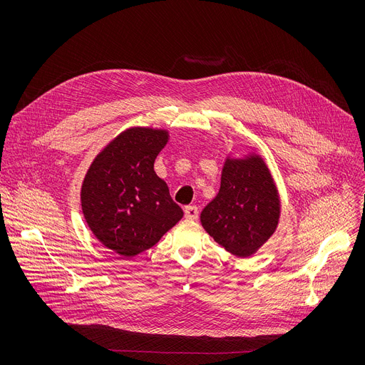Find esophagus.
<instances>
[{"label": "esophagus", "instance_id": "obj_1", "mask_svg": "<svg viewBox=\"0 0 365 365\" xmlns=\"http://www.w3.org/2000/svg\"><path fill=\"white\" fill-rule=\"evenodd\" d=\"M197 215H199V211L195 205H189L185 207V217L187 220H196Z\"/></svg>", "mask_w": 365, "mask_h": 365}]
</instances>
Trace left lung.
Instances as JSON below:
<instances>
[{"label": "left lung", "mask_w": 365, "mask_h": 365, "mask_svg": "<svg viewBox=\"0 0 365 365\" xmlns=\"http://www.w3.org/2000/svg\"><path fill=\"white\" fill-rule=\"evenodd\" d=\"M280 197L262 155L227 158L218 195L200 212L205 231L237 257H250L274 234Z\"/></svg>", "instance_id": "1"}]
</instances>
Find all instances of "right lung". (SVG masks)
Wrapping results in <instances>:
<instances>
[{
  "mask_svg": "<svg viewBox=\"0 0 365 365\" xmlns=\"http://www.w3.org/2000/svg\"><path fill=\"white\" fill-rule=\"evenodd\" d=\"M168 141L166 130L128 128L106 145L85 175V221L98 241L123 257L151 248L183 217L166 182L154 172Z\"/></svg>",
  "mask_w": 365,
  "mask_h": 365,
  "instance_id": "obj_1",
  "label": "right lung"
}]
</instances>
